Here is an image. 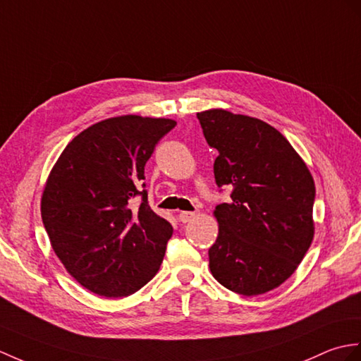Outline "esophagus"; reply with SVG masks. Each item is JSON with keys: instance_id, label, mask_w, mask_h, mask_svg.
Segmentation results:
<instances>
[{"instance_id": "esophagus-1", "label": "esophagus", "mask_w": 361, "mask_h": 361, "mask_svg": "<svg viewBox=\"0 0 361 361\" xmlns=\"http://www.w3.org/2000/svg\"><path fill=\"white\" fill-rule=\"evenodd\" d=\"M195 214L194 212H180L178 214V220L181 223H189L192 219H194Z\"/></svg>"}]
</instances>
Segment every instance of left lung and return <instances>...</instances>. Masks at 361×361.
<instances>
[{
	"label": "left lung",
	"mask_w": 361,
	"mask_h": 361,
	"mask_svg": "<svg viewBox=\"0 0 361 361\" xmlns=\"http://www.w3.org/2000/svg\"><path fill=\"white\" fill-rule=\"evenodd\" d=\"M207 145L219 150L215 183L232 189L215 207L219 237L209 249L214 279L237 294H264L295 272L314 238L315 183L281 133L224 109L198 112Z\"/></svg>",
	"instance_id": "left-lung-1"
}]
</instances>
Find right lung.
Returning <instances> with one entry per match:
<instances>
[{
    "label": "right lung",
    "instance_id": "add662e5",
    "mask_svg": "<svg viewBox=\"0 0 361 361\" xmlns=\"http://www.w3.org/2000/svg\"><path fill=\"white\" fill-rule=\"evenodd\" d=\"M177 121L123 115L78 133L49 173L41 219L56 257L81 286L128 297L158 272L171 223L147 204L145 166ZM142 197L138 208L133 200Z\"/></svg>",
    "mask_w": 361,
    "mask_h": 361
}]
</instances>
